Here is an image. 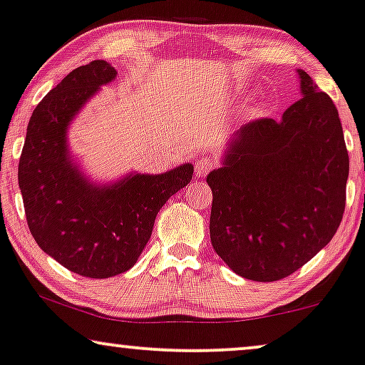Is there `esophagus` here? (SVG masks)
Wrapping results in <instances>:
<instances>
[{
  "label": "esophagus",
  "mask_w": 365,
  "mask_h": 365,
  "mask_svg": "<svg viewBox=\"0 0 365 365\" xmlns=\"http://www.w3.org/2000/svg\"><path fill=\"white\" fill-rule=\"evenodd\" d=\"M215 167H217V161H214L212 158H200L195 161V175L197 177H205V175L210 173Z\"/></svg>",
  "instance_id": "obj_1"
}]
</instances>
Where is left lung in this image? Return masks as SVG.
Masks as SVG:
<instances>
[{
  "label": "left lung",
  "mask_w": 365,
  "mask_h": 365,
  "mask_svg": "<svg viewBox=\"0 0 365 365\" xmlns=\"http://www.w3.org/2000/svg\"><path fill=\"white\" fill-rule=\"evenodd\" d=\"M303 98L281 121L244 124L224 167L209 173L210 241L234 273L278 281L335 236L345 210L349 153L339 110L307 72Z\"/></svg>",
  "instance_id": "8db88e82"
}]
</instances>
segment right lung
<instances>
[{
	"label": "right lung",
	"mask_w": 365,
	"mask_h": 365,
	"mask_svg": "<svg viewBox=\"0 0 365 365\" xmlns=\"http://www.w3.org/2000/svg\"><path fill=\"white\" fill-rule=\"evenodd\" d=\"M116 77L106 60L77 67L31 114L18 163L26 222L36 244L86 278H110L135 266L156 214L192 180L190 163L161 175H133L94 187L68 161L66 129L73 114Z\"/></svg>",
	"instance_id": "add662e5"
}]
</instances>
